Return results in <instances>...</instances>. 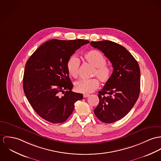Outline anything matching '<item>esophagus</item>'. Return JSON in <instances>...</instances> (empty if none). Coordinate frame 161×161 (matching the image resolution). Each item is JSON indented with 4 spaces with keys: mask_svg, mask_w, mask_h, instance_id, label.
Instances as JSON below:
<instances>
[{
    "mask_svg": "<svg viewBox=\"0 0 161 161\" xmlns=\"http://www.w3.org/2000/svg\"><path fill=\"white\" fill-rule=\"evenodd\" d=\"M88 96H89V94H83V97H85V98L88 97Z\"/></svg>",
    "mask_w": 161,
    "mask_h": 161,
    "instance_id": "34e87169",
    "label": "esophagus"
}]
</instances>
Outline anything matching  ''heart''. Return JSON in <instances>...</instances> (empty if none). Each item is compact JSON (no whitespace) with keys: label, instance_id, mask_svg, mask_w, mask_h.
<instances>
[{"label":"heart","instance_id":"1","mask_svg":"<svg viewBox=\"0 0 161 161\" xmlns=\"http://www.w3.org/2000/svg\"><path fill=\"white\" fill-rule=\"evenodd\" d=\"M85 60L94 67L92 76H97L102 83H106L112 75V69L106 64V59L104 54L97 50H91L83 55ZM80 60L75 56L72 55L67 64L68 73L73 78H77L80 67ZM99 86V81L96 78L89 80L81 79L75 83L76 91L86 94L92 92Z\"/></svg>","mask_w":161,"mask_h":161}]
</instances>
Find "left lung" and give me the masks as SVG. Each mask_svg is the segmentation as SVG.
Instances as JSON below:
<instances>
[{
  "mask_svg": "<svg viewBox=\"0 0 161 161\" xmlns=\"http://www.w3.org/2000/svg\"><path fill=\"white\" fill-rule=\"evenodd\" d=\"M112 63L114 71L104 88L98 92L99 103L94 110L103 122L120 120L136 103L140 92V69L133 56L124 47L110 41H91Z\"/></svg>",
  "mask_w": 161,
  "mask_h": 161,
  "instance_id": "obj_1",
  "label": "left lung"
}]
</instances>
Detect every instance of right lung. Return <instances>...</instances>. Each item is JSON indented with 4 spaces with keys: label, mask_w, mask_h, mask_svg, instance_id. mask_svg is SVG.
Wrapping results in <instances>:
<instances>
[{
    "label": "right lung",
    "mask_w": 161,
    "mask_h": 161,
    "mask_svg": "<svg viewBox=\"0 0 161 161\" xmlns=\"http://www.w3.org/2000/svg\"><path fill=\"white\" fill-rule=\"evenodd\" d=\"M89 41L49 40L29 58L23 79L25 94L36 113L53 123H63L71 115L83 94L72 91L67 64L75 51ZM64 95L61 97L60 94Z\"/></svg>",
    "instance_id": "1"
}]
</instances>
